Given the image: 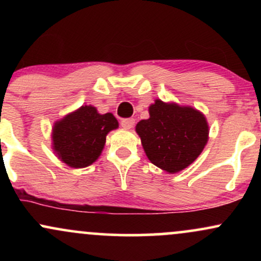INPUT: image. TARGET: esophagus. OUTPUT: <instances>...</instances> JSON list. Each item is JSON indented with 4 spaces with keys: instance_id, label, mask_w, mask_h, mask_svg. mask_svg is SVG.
<instances>
[{
    "instance_id": "34e87169",
    "label": "esophagus",
    "mask_w": 261,
    "mask_h": 261,
    "mask_svg": "<svg viewBox=\"0 0 261 261\" xmlns=\"http://www.w3.org/2000/svg\"><path fill=\"white\" fill-rule=\"evenodd\" d=\"M134 125H135L134 119H124V120H121V126L124 128H131L134 127Z\"/></svg>"
}]
</instances>
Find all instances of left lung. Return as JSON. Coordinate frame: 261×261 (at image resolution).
<instances>
[{
    "mask_svg": "<svg viewBox=\"0 0 261 261\" xmlns=\"http://www.w3.org/2000/svg\"><path fill=\"white\" fill-rule=\"evenodd\" d=\"M149 119L136 125V133L148 160L174 174L190 166L205 148L208 125L199 110L155 99Z\"/></svg>",
    "mask_w": 261,
    "mask_h": 261,
    "instance_id": "8db88e82",
    "label": "left lung"
}]
</instances>
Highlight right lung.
Returning a JSON list of instances; mask_svg holds the SVG:
<instances>
[{
  "label": "right lung",
  "instance_id": "add662e5",
  "mask_svg": "<svg viewBox=\"0 0 261 261\" xmlns=\"http://www.w3.org/2000/svg\"><path fill=\"white\" fill-rule=\"evenodd\" d=\"M119 126L112 113L99 114L94 107H81L56 121L53 148L68 167L85 168L95 162L106 145L107 135Z\"/></svg>",
  "mask_w": 261,
  "mask_h": 261
}]
</instances>
